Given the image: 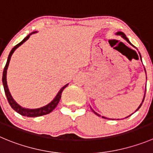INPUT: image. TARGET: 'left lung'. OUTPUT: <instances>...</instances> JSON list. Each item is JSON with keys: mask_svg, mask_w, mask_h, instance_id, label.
I'll list each match as a JSON object with an SVG mask.
<instances>
[{"mask_svg": "<svg viewBox=\"0 0 153 153\" xmlns=\"http://www.w3.org/2000/svg\"><path fill=\"white\" fill-rule=\"evenodd\" d=\"M115 35H121V36H122V38H124V39H125V40H126V41H128V43H129V44H131V45H132V44H131V42H130V41H129V40H128V38H127V37H126V35H125V34H124V33H123V32H122V31H118V32H117V33H116V34H115ZM132 46H134V45H132ZM140 57H141V56H140ZM144 69H145V68H144ZM145 72H146V69H145ZM144 98H145V95H144V97H143V100L142 102H141V104H140V106H139V107H138L137 109V110H136V111H137V110H138V109H140V106H141V105H142L143 102V100H144ZM92 110H93V109H92ZM136 111H135V112H136ZM93 112H94V113L96 114V115H98V116H100V115H99V114H97V112H94V110H93ZM131 115H132V114H131ZM129 116H130V115H129ZM129 116H128V117H129ZM128 117H126V118H128ZM102 118H105V117H104V116H102Z\"/></svg>", "mask_w": 153, "mask_h": 153, "instance_id": "1", "label": "left lung"}]
</instances>
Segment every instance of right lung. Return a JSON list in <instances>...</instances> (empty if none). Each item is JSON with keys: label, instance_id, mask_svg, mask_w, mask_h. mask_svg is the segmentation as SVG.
<instances>
[{"label": "right lung", "instance_id": "right-lung-1", "mask_svg": "<svg viewBox=\"0 0 153 153\" xmlns=\"http://www.w3.org/2000/svg\"><path fill=\"white\" fill-rule=\"evenodd\" d=\"M35 32H37V31H34V32L31 33L30 35H28V36L25 37V38H24L20 43H19L18 44H16V46L11 50L9 56H8V59H7V63H6L5 67H4V72H3V77H2V81H3V85H4V92H5L6 97H7V98L8 102L10 103V106L12 107V109H13L14 110H15L16 112H18L19 114H20L21 115H23V116H27V117L41 116V115H47V114H49L50 112H52V111L55 109L56 106L58 105V103H59V100H60L61 95H62V91H63V90L65 89L68 85V84H67V85H65V86H63L60 90H59V91L58 92V94H57V95L56 96V97L53 100L52 102H51L49 104L45 105V106H43L41 107V108H38V109H25V108H23V107L20 106V105H19V104L14 100L13 98L12 97L9 91V89H8L7 83V70L8 65H9L11 56H12V54L13 53V52L16 51V48H18L20 46V45H22L25 41H26L31 34H34L35 33Z\"/></svg>", "mask_w": 153, "mask_h": 153}]
</instances>
